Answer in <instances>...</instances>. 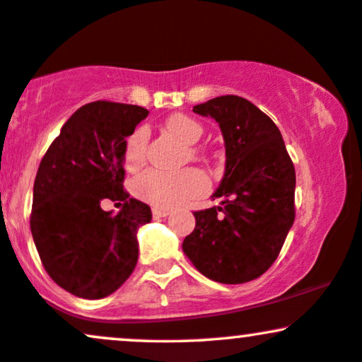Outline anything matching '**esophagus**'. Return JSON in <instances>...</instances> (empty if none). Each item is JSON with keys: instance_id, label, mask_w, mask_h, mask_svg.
<instances>
[{"instance_id": "esophagus-1", "label": "esophagus", "mask_w": 362, "mask_h": 362, "mask_svg": "<svg viewBox=\"0 0 362 362\" xmlns=\"http://www.w3.org/2000/svg\"><path fill=\"white\" fill-rule=\"evenodd\" d=\"M168 214H170L168 209H158V207L153 209V216H155V218H167Z\"/></svg>"}]
</instances>
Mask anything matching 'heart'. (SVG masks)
<instances>
[{
    "label": "heart",
    "mask_w": 362,
    "mask_h": 362,
    "mask_svg": "<svg viewBox=\"0 0 362 362\" xmlns=\"http://www.w3.org/2000/svg\"><path fill=\"white\" fill-rule=\"evenodd\" d=\"M168 132H172L185 144H195L202 136V126L197 120L185 114L170 115L165 122ZM149 132L146 127H138L126 141L124 146V165L129 170L139 168L146 160ZM192 155H199L192 151ZM209 187V180L202 172L195 168L184 172L168 173L161 170H146L134 180V192L139 199L156 207H175L182 202L202 195Z\"/></svg>",
    "instance_id": "heart-1"
}]
</instances>
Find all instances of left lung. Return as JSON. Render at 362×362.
I'll return each instance as SVG.
<instances>
[{
  "label": "left lung",
  "mask_w": 362,
  "mask_h": 362,
  "mask_svg": "<svg viewBox=\"0 0 362 362\" xmlns=\"http://www.w3.org/2000/svg\"><path fill=\"white\" fill-rule=\"evenodd\" d=\"M194 112L219 124L226 167L213 194L221 206L195 211L182 248L209 279L243 284L271 267L293 226L294 165L279 129L247 98L223 95Z\"/></svg>",
  "instance_id": "8db88e82"
}]
</instances>
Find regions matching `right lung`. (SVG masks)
I'll use <instances>...</instances> for the list:
<instances>
[{"instance_id":"add662e5","label":"right lung","mask_w":362,"mask_h":362,"mask_svg":"<svg viewBox=\"0 0 362 362\" xmlns=\"http://www.w3.org/2000/svg\"><path fill=\"white\" fill-rule=\"evenodd\" d=\"M149 112L139 105L91 102L61 129L34 182L30 230L44 269L62 289L85 300L117 291L138 264V230L148 204L124 190V146ZM103 198L120 200L114 216Z\"/></svg>"}]
</instances>
